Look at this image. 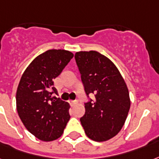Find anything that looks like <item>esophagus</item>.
Returning a JSON list of instances; mask_svg holds the SVG:
<instances>
[{
  "label": "esophagus",
  "instance_id": "esophagus-1",
  "mask_svg": "<svg viewBox=\"0 0 159 159\" xmlns=\"http://www.w3.org/2000/svg\"><path fill=\"white\" fill-rule=\"evenodd\" d=\"M69 103H70V105H71V107H73L77 103V102H76V101H69Z\"/></svg>",
  "mask_w": 159,
  "mask_h": 159
}]
</instances>
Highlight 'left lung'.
Listing matches in <instances>:
<instances>
[{
	"instance_id": "left-lung-1",
	"label": "left lung",
	"mask_w": 159,
	"mask_h": 159,
	"mask_svg": "<svg viewBox=\"0 0 159 159\" xmlns=\"http://www.w3.org/2000/svg\"><path fill=\"white\" fill-rule=\"evenodd\" d=\"M87 95L95 100L85 103L80 118L87 136L104 142L115 137L125 123L131 100L125 81L115 64L97 51H81L75 54Z\"/></svg>"
}]
</instances>
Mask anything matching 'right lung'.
<instances>
[{
  "instance_id": "add662e5",
  "label": "right lung",
  "mask_w": 159,
  "mask_h": 159,
  "mask_svg": "<svg viewBox=\"0 0 159 159\" xmlns=\"http://www.w3.org/2000/svg\"><path fill=\"white\" fill-rule=\"evenodd\" d=\"M73 57L66 50L51 49L34 59L23 72L16 90V110L30 133L40 140L53 141L60 138L70 119L68 102L57 94L53 80Z\"/></svg>"
}]
</instances>
